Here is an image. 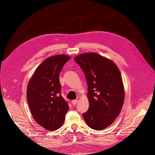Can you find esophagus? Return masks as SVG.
<instances>
[{
	"instance_id": "esophagus-1",
	"label": "esophagus",
	"mask_w": 155,
	"mask_h": 155,
	"mask_svg": "<svg viewBox=\"0 0 155 155\" xmlns=\"http://www.w3.org/2000/svg\"><path fill=\"white\" fill-rule=\"evenodd\" d=\"M77 102H78V100H77V99L72 101V104H73V105H75L77 104Z\"/></svg>"
}]
</instances>
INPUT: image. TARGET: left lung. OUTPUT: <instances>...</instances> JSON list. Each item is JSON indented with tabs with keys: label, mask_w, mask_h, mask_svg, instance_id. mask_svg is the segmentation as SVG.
Returning <instances> with one entry per match:
<instances>
[{
	"label": "left lung",
	"mask_w": 155,
	"mask_h": 155,
	"mask_svg": "<svg viewBox=\"0 0 155 155\" xmlns=\"http://www.w3.org/2000/svg\"><path fill=\"white\" fill-rule=\"evenodd\" d=\"M75 61L84 71L88 85L89 107L83 117L91 128L101 131L114 123L123 107L120 71L112 61L95 53L81 54Z\"/></svg>",
	"instance_id": "obj_1"
}]
</instances>
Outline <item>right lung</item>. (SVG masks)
Segmentation results:
<instances>
[{
    "instance_id": "1",
    "label": "right lung",
    "mask_w": 155,
    "mask_h": 155,
    "mask_svg": "<svg viewBox=\"0 0 155 155\" xmlns=\"http://www.w3.org/2000/svg\"><path fill=\"white\" fill-rule=\"evenodd\" d=\"M70 57H49L37 68L27 88V100L32 117L48 131L62 126L69 105L61 95L59 75Z\"/></svg>"
}]
</instances>
